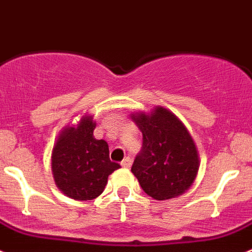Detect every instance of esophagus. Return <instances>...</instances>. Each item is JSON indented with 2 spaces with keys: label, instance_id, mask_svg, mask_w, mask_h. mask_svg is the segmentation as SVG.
Returning <instances> with one entry per match:
<instances>
[{
  "label": "esophagus",
  "instance_id": "34e87169",
  "mask_svg": "<svg viewBox=\"0 0 252 252\" xmlns=\"http://www.w3.org/2000/svg\"><path fill=\"white\" fill-rule=\"evenodd\" d=\"M121 164H122V167H124V168H129V167L131 165V158L126 157L123 160H122Z\"/></svg>",
  "mask_w": 252,
  "mask_h": 252
}]
</instances>
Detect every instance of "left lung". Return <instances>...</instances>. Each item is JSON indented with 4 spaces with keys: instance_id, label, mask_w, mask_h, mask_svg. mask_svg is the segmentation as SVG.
I'll use <instances>...</instances> for the list:
<instances>
[{
    "instance_id": "left-lung-1",
    "label": "left lung",
    "mask_w": 252,
    "mask_h": 252,
    "mask_svg": "<svg viewBox=\"0 0 252 252\" xmlns=\"http://www.w3.org/2000/svg\"><path fill=\"white\" fill-rule=\"evenodd\" d=\"M143 134V146L131 172L143 191L163 201L185 193L199 168L196 144L185 124L162 106L151 114H131Z\"/></svg>"
}]
</instances>
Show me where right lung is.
Masks as SVG:
<instances>
[{
    "instance_id": "obj_1",
    "label": "right lung",
    "mask_w": 252,
    "mask_h": 252,
    "mask_svg": "<svg viewBox=\"0 0 252 252\" xmlns=\"http://www.w3.org/2000/svg\"><path fill=\"white\" fill-rule=\"evenodd\" d=\"M92 115H83L76 126L61 131L51 154V171L56 186L78 201H89L103 193L108 177L121 168L109 158L105 140L95 139Z\"/></svg>"
}]
</instances>
